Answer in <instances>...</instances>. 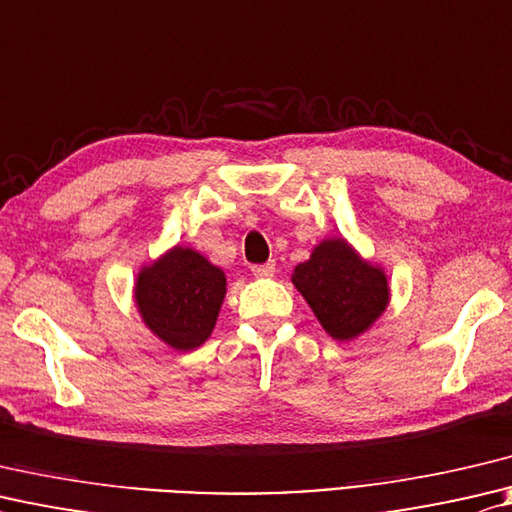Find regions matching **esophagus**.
Wrapping results in <instances>:
<instances>
[{
    "label": "esophagus",
    "instance_id": "34e87169",
    "mask_svg": "<svg viewBox=\"0 0 512 512\" xmlns=\"http://www.w3.org/2000/svg\"><path fill=\"white\" fill-rule=\"evenodd\" d=\"M252 274L256 278H271L276 274V263L274 260H269V263H263V265H254L252 267Z\"/></svg>",
    "mask_w": 512,
    "mask_h": 512
}]
</instances>
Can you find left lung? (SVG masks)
Listing matches in <instances>:
<instances>
[{"instance_id": "1", "label": "left lung", "mask_w": 512, "mask_h": 512, "mask_svg": "<svg viewBox=\"0 0 512 512\" xmlns=\"http://www.w3.org/2000/svg\"><path fill=\"white\" fill-rule=\"evenodd\" d=\"M291 280L336 340H353L367 331L389 302L384 271L362 260L344 238L322 241Z\"/></svg>"}]
</instances>
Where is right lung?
Wrapping results in <instances>:
<instances>
[{"label":"right lung","instance_id":"obj_1","mask_svg":"<svg viewBox=\"0 0 512 512\" xmlns=\"http://www.w3.org/2000/svg\"><path fill=\"white\" fill-rule=\"evenodd\" d=\"M225 274L190 247L143 267L134 285L139 314L165 344L192 351L210 338L225 298Z\"/></svg>","mask_w":512,"mask_h":512}]
</instances>
